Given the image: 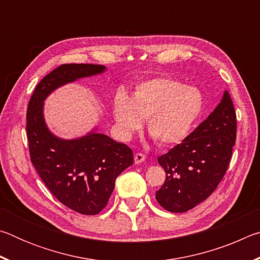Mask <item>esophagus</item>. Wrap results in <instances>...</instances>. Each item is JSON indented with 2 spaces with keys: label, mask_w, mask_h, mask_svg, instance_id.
Wrapping results in <instances>:
<instances>
[{
  "label": "esophagus",
  "mask_w": 260,
  "mask_h": 260,
  "mask_svg": "<svg viewBox=\"0 0 260 260\" xmlns=\"http://www.w3.org/2000/svg\"><path fill=\"white\" fill-rule=\"evenodd\" d=\"M144 160H146V156H144L142 152H138V153H135V156H134V161L136 162V164H140V162H142V161H144Z\"/></svg>",
  "instance_id": "obj_1"
}]
</instances>
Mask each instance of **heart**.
<instances>
[{
	"instance_id": "b5f03b06",
	"label": "heart",
	"mask_w": 260,
	"mask_h": 260,
	"mask_svg": "<svg viewBox=\"0 0 260 260\" xmlns=\"http://www.w3.org/2000/svg\"><path fill=\"white\" fill-rule=\"evenodd\" d=\"M203 107L195 87L161 77L140 83L129 98L118 91L113 100V117L118 134L127 140L147 118V128L160 146L180 143L187 138Z\"/></svg>"
}]
</instances>
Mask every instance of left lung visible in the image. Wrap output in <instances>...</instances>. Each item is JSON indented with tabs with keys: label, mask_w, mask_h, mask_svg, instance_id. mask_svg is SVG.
I'll return each mask as SVG.
<instances>
[{
	"label": "left lung",
	"mask_w": 260,
	"mask_h": 260,
	"mask_svg": "<svg viewBox=\"0 0 260 260\" xmlns=\"http://www.w3.org/2000/svg\"><path fill=\"white\" fill-rule=\"evenodd\" d=\"M236 140V113L226 90L218 107L181 143L158 157L166 179L156 200L170 212H186L217 189Z\"/></svg>",
	"instance_id": "left-lung-1"
}]
</instances>
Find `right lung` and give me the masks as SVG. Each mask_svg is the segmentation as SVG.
Instances as JSON below:
<instances>
[{"label":"right lung","mask_w":260,"mask_h":260,"mask_svg":"<svg viewBox=\"0 0 260 260\" xmlns=\"http://www.w3.org/2000/svg\"><path fill=\"white\" fill-rule=\"evenodd\" d=\"M105 71L98 64H63L38 83L26 113L30 161L61 204L78 213L94 215L107 206L118 175L133 164V151L95 129L73 140L48 129L43 101L57 88Z\"/></svg>","instance_id":"1"}]
</instances>
